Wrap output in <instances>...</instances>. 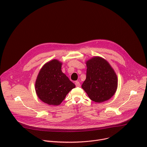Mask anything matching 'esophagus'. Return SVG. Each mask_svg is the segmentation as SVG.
Returning a JSON list of instances; mask_svg holds the SVG:
<instances>
[{"label": "esophagus", "instance_id": "1", "mask_svg": "<svg viewBox=\"0 0 147 147\" xmlns=\"http://www.w3.org/2000/svg\"><path fill=\"white\" fill-rule=\"evenodd\" d=\"M75 84H76V86L77 87H80V82H78V81H76V82H75Z\"/></svg>", "mask_w": 147, "mask_h": 147}]
</instances>
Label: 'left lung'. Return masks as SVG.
I'll return each instance as SVG.
<instances>
[{
	"mask_svg": "<svg viewBox=\"0 0 147 147\" xmlns=\"http://www.w3.org/2000/svg\"><path fill=\"white\" fill-rule=\"evenodd\" d=\"M86 78L82 88L95 102L110 99L115 93L118 80L110 64L104 58L95 57L86 61Z\"/></svg>",
	"mask_w": 147,
	"mask_h": 147,
	"instance_id": "obj_1",
	"label": "left lung"
}]
</instances>
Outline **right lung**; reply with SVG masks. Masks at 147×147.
I'll return each instance as SVG.
<instances>
[{"label":"right lung","instance_id":"add662e5","mask_svg":"<svg viewBox=\"0 0 147 147\" xmlns=\"http://www.w3.org/2000/svg\"><path fill=\"white\" fill-rule=\"evenodd\" d=\"M61 65L60 61L53 59L42 67L37 77L36 94L42 101L48 105H59L68 92L76 87L62 72Z\"/></svg>","mask_w":147,"mask_h":147}]
</instances>
